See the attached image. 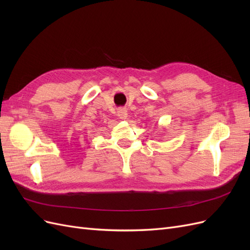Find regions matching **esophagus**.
I'll return each instance as SVG.
<instances>
[{
    "instance_id": "34e87169",
    "label": "esophagus",
    "mask_w": 250,
    "mask_h": 250,
    "mask_svg": "<svg viewBox=\"0 0 250 250\" xmlns=\"http://www.w3.org/2000/svg\"><path fill=\"white\" fill-rule=\"evenodd\" d=\"M118 116L120 119H126L127 118V109L125 107H121L118 109Z\"/></svg>"
}]
</instances>
